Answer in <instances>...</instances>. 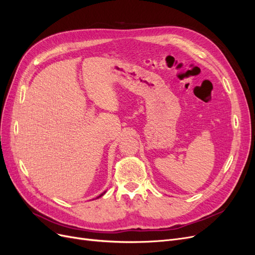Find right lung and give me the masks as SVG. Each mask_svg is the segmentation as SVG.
<instances>
[{
  "instance_id": "1",
  "label": "right lung",
  "mask_w": 255,
  "mask_h": 255,
  "mask_svg": "<svg viewBox=\"0 0 255 255\" xmlns=\"http://www.w3.org/2000/svg\"><path fill=\"white\" fill-rule=\"evenodd\" d=\"M103 195H104V194H102V195H101V196H103ZM101 196H99V197H101Z\"/></svg>"
}]
</instances>
